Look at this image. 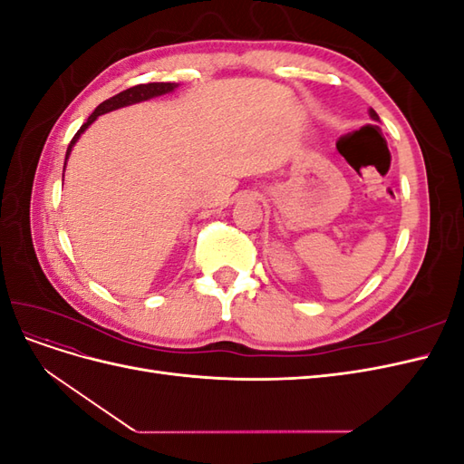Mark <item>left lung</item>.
<instances>
[{
  "mask_svg": "<svg viewBox=\"0 0 464 464\" xmlns=\"http://www.w3.org/2000/svg\"><path fill=\"white\" fill-rule=\"evenodd\" d=\"M370 118H372V120H375V121H379V116L375 114V110H372V108H370Z\"/></svg>",
  "mask_w": 464,
  "mask_h": 464,
  "instance_id": "obj_1",
  "label": "left lung"
}]
</instances>
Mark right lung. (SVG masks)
<instances>
[{"label":"right lung","mask_w":464,"mask_h":464,"mask_svg":"<svg viewBox=\"0 0 464 464\" xmlns=\"http://www.w3.org/2000/svg\"><path fill=\"white\" fill-rule=\"evenodd\" d=\"M178 87H179L178 82H147V85L131 87L128 91H123V92H120L116 96L108 98V101H104L102 104H98L96 110L89 116V120L81 125V130L75 133V137L72 139V143H69L67 152H65V164H67V159H69V154H72L75 143L79 141V137L89 130V125L94 123L98 120V116L108 114V111H111V110H120V108L131 106V104H137V102L150 101V98H157V96H162V94H168V92H174ZM63 170H65V168H63Z\"/></svg>","instance_id":"add662e5"}]
</instances>
